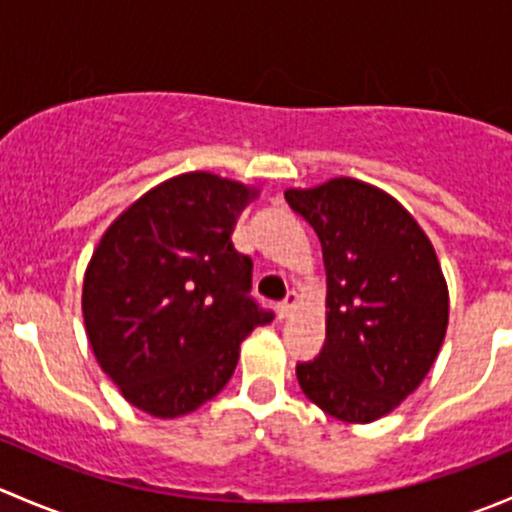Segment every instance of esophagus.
<instances>
[{"mask_svg": "<svg viewBox=\"0 0 512 512\" xmlns=\"http://www.w3.org/2000/svg\"><path fill=\"white\" fill-rule=\"evenodd\" d=\"M294 307H297V294L289 292L287 297H285V302L277 304V314H280V317L285 319V317H289V314H292Z\"/></svg>", "mask_w": 512, "mask_h": 512, "instance_id": "1", "label": "esophagus"}]
</instances>
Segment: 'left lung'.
<instances>
[{"label": "left lung", "mask_w": 512, "mask_h": 512, "mask_svg": "<svg viewBox=\"0 0 512 512\" xmlns=\"http://www.w3.org/2000/svg\"><path fill=\"white\" fill-rule=\"evenodd\" d=\"M322 242L327 339L297 361L304 396L329 416L369 423L414 394L448 327V289L433 245L384 190L334 178L287 190Z\"/></svg>", "instance_id": "1"}]
</instances>
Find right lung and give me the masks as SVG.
Here are the masks:
<instances>
[{"label":"right lung","mask_w":512,"mask_h":512,"mask_svg":"<svg viewBox=\"0 0 512 512\" xmlns=\"http://www.w3.org/2000/svg\"><path fill=\"white\" fill-rule=\"evenodd\" d=\"M252 190L185 173L148 190L98 242L84 277L94 354L123 399L158 418L223 391L240 344L272 309L252 297V260L232 225Z\"/></svg>","instance_id":"add662e5"}]
</instances>
